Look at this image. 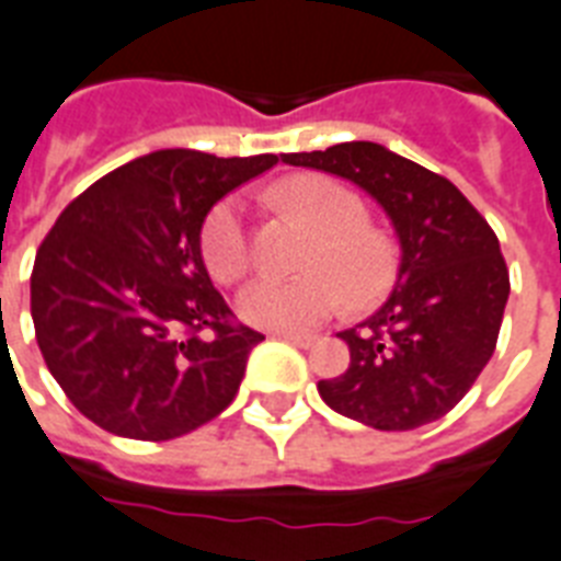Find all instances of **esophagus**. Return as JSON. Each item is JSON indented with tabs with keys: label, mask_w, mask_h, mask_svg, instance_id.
Wrapping results in <instances>:
<instances>
[{
	"label": "esophagus",
	"mask_w": 561,
	"mask_h": 561,
	"mask_svg": "<svg viewBox=\"0 0 561 561\" xmlns=\"http://www.w3.org/2000/svg\"><path fill=\"white\" fill-rule=\"evenodd\" d=\"M277 339H284L289 344H298V347H309V344H316V335L312 333H293V330H277Z\"/></svg>",
	"instance_id": "1"
}]
</instances>
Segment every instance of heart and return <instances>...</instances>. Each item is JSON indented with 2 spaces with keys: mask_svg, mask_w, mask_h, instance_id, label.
<instances>
[{
  "mask_svg": "<svg viewBox=\"0 0 561 561\" xmlns=\"http://www.w3.org/2000/svg\"><path fill=\"white\" fill-rule=\"evenodd\" d=\"M277 203L304 219L316 240L295 280L260 277L240 293L237 312L260 330H304L324 321L344 304L367 309L382 301L397 277L391 240L367 226V210L353 191L321 173L286 179L275 191ZM199 254L217 284H237L252 266L243 205L234 196L205 214L199 228Z\"/></svg>",
  "mask_w": 561,
  "mask_h": 561,
  "instance_id": "heart-1",
  "label": "heart"
}]
</instances>
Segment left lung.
Returning <instances> with one entry per match:
<instances>
[{
	"instance_id": "left-lung-1",
	"label": "left lung",
	"mask_w": 561,
	"mask_h": 561,
	"mask_svg": "<svg viewBox=\"0 0 561 561\" xmlns=\"http://www.w3.org/2000/svg\"><path fill=\"white\" fill-rule=\"evenodd\" d=\"M284 161L367 191L402 249L388 301L339 333L351 365L318 382L321 400L379 432H411L449 414L495 353L510 298L490 222L449 179L374 141L284 153Z\"/></svg>"
}]
</instances>
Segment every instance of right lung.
Returning <instances> with one entry per match:
<instances>
[{"instance_id":"add662e5","label":"right lung","mask_w":561,"mask_h":561,"mask_svg":"<svg viewBox=\"0 0 561 561\" xmlns=\"http://www.w3.org/2000/svg\"><path fill=\"white\" fill-rule=\"evenodd\" d=\"M277 156L156 150L66 205L39 243L31 318L71 405L103 432L173 440L222 414L257 330L237 324L199 254L214 205Z\"/></svg>"}]
</instances>
